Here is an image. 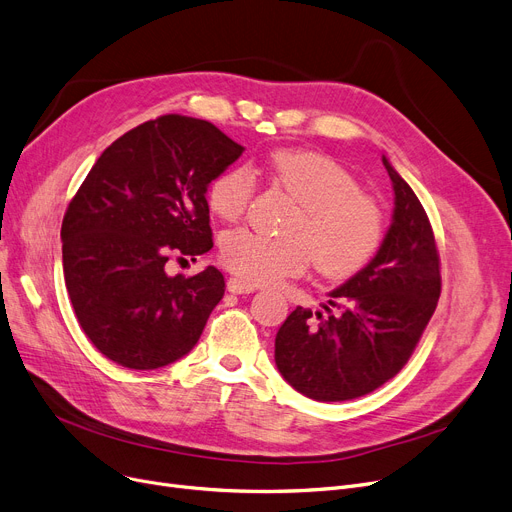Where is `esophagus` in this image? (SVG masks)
<instances>
[{
    "instance_id": "1",
    "label": "esophagus",
    "mask_w": 512,
    "mask_h": 512,
    "mask_svg": "<svg viewBox=\"0 0 512 512\" xmlns=\"http://www.w3.org/2000/svg\"><path fill=\"white\" fill-rule=\"evenodd\" d=\"M228 290H230V292H234V294H249V292H255V290H257V286H255V284H251V282H247V280H242V278L232 276V278L228 280Z\"/></svg>"
}]
</instances>
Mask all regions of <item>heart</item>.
Listing matches in <instances>:
<instances>
[{
  "instance_id": "b5f03b06",
  "label": "heart",
  "mask_w": 512,
  "mask_h": 512,
  "mask_svg": "<svg viewBox=\"0 0 512 512\" xmlns=\"http://www.w3.org/2000/svg\"><path fill=\"white\" fill-rule=\"evenodd\" d=\"M267 170L299 205L284 236L236 228L222 236L220 259L230 272L253 284L299 276L313 261L324 276L359 272L380 249L386 234L384 211L361 193L359 180L334 159L313 151H276ZM255 195V174L232 166L213 178L209 207L226 222L245 215Z\"/></svg>"
}]
</instances>
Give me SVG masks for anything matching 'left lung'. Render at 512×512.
Returning <instances> with one entry per match:
<instances>
[{"label":"left lung","mask_w":512,"mask_h":512,"mask_svg":"<svg viewBox=\"0 0 512 512\" xmlns=\"http://www.w3.org/2000/svg\"><path fill=\"white\" fill-rule=\"evenodd\" d=\"M382 161L394 188V213L378 253L330 292L324 311L297 307L276 334L282 378L319 402L353 400L392 380L440 299L432 224L413 188L386 155Z\"/></svg>","instance_id":"obj_1"}]
</instances>
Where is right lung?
Listing matches in <instances>:
<instances>
[{
	"instance_id": "add662e5",
	"label": "right lung",
	"mask_w": 512,
	"mask_h": 512,
	"mask_svg": "<svg viewBox=\"0 0 512 512\" xmlns=\"http://www.w3.org/2000/svg\"><path fill=\"white\" fill-rule=\"evenodd\" d=\"M207 120L168 114L128 130L80 184L62 222V261L80 328L110 361L157 369L193 351L224 276H168L170 257L213 247L207 186L242 155Z\"/></svg>"
}]
</instances>
